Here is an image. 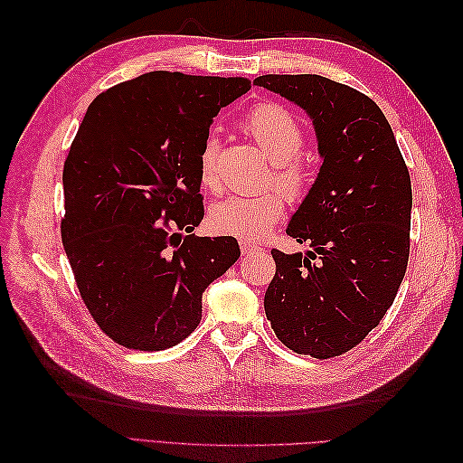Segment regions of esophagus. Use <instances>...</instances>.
<instances>
[{
	"instance_id": "1",
	"label": "esophagus",
	"mask_w": 463,
	"mask_h": 463,
	"mask_svg": "<svg viewBox=\"0 0 463 463\" xmlns=\"http://www.w3.org/2000/svg\"><path fill=\"white\" fill-rule=\"evenodd\" d=\"M240 249H241L243 255H250V253H257V250H262L260 245H257V243H253V241H249V240H241V241H240Z\"/></svg>"
}]
</instances>
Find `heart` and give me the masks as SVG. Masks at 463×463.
I'll use <instances>...</instances> for the list:
<instances>
[{"label":"heart","mask_w":463,"mask_h":463,"mask_svg":"<svg viewBox=\"0 0 463 463\" xmlns=\"http://www.w3.org/2000/svg\"><path fill=\"white\" fill-rule=\"evenodd\" d=\"M241 128L255 138L274 164L270 184L282 190L289 201H301L311 187V174L301 156L305 135L298 118L284 106L260 102L247 111ZM218 158L220 141L214 135H208L199 152V175L203 187L213 193H218L222 187ZM281 194L264 191L257 194H232L210 208L208 220L222 233L260 240L276 222L284 218L286 201Z\"/></svg>","instance_id":"1"}]
</instances>
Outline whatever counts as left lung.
Listing matches in <instances>:
<instances>
[{
	"label": "left lung",
	"mask_w": 463,
	"mask_h": 463,
	"mask_svg": "<svg viewBox=\"0 0 463 463\" xmlns=\"http://www.w3.org/2000/svg\"><path fill=\"white\" fill-rule=\"evenodd\" d=\"M253 85L307 111L322 158L286 230L311 250L272 249L266 318L296 354L342 355L378 326L408 269V165L381 108L359 90L320 75H262Z\"/></svg>",
	"instance_id": "obj_1"
}]
</instances>
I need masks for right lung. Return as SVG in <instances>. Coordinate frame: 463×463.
Instances as JSON below:
<instances>
[{"label": "right lung", "instance_id": "1", "mask_svg": "<svg viewBox=\"0 0 463 463\" xmlns=\"http://www.w3.org/2000/svg\"><path fill=\"white\" fill-rule=\"evenodd\" d=\"M243 77L152 71L98 94L63 165L61 241L82 301L116 344L160 352L199 326L204 289L240 259L197 237L199 152Z\"/></svg>", "mask_w": 463, "mask_h": 463}]
</instances>
